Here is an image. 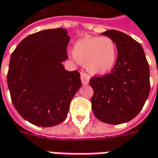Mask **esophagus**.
<instances>
[{
  "label": "esophagus",
  "instance_id": "esophagus-1",
  "mask_svg": "<svg viewBox=\"0 0 158 158\" xmlns=\"http://www.w3.org/2000/svg\"><path fill=\"white\" fill-rule=\"evenodd\" d=\"M80 79H81V82L83 83V84H88V82H89V79H90V76L85 72H81V74H80Z\"/></svg>",
  "mask_w": 158,
  "mask_h": 158
}]
</instances>
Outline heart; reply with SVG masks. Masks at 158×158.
I'll return each instance as SVG.
<instances>
[{
    "label": "heart",
    "instance_id": "obj_1",
    "mask_svg": "<svg viewBox=\"0 0 158 158\" xmlns=\"http://www.w3.org/2000/svg\"><path fill=\"white\" fill-rule=\"evenodd\" d=\"M72 56L93 74H104L112 70L118 58V48L107 36L79 40L72 48Z\"/></svg>",
    "mask_w": 158,
    "mask_h": 158
}]
</instances>
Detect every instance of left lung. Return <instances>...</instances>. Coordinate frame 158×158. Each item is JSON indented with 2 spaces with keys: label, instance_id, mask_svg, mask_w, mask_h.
Listing matches in <instances>:
<instances>
[{
  "label": "left lung",
  "instance_id": "1",
  "mask_svg": "<svg viewBox=\"0 0 158 158\" xmlns=\"http://www.w3.org/2000/svg\"><path fill=\"white\" fill-rule=\"evenodd\" d=\"M102 34L113 40L118 58L110 73L89 80L94 90L92 110L102 122L119 125L133 119L144 106L150 91L149 67L135 40L116 30Z\"/></svg>",
  "mask_w": 158,
  "mask_h": 158
}]
</instances>
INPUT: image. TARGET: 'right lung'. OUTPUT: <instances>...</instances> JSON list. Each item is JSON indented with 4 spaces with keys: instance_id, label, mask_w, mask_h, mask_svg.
<instances>
[{
    "instance_id": "add662e5",
    "label": "right lung",
    "mask_w": 158,
    "mask_h": 158,
    "mask_svg": "<svg viewBox=\"0 0 158 158\" xmlns=\"http://www.w3.org/2000/svg\"><path fill=\"white\" fill-rule=\"evenodd\" d=\"M70 38L63 28L24 38L11 54L7 75L12 103L32 125L56 126L67 118L70 102L81 86L78 71L64 70Z\"/></svg>"
}]
</instances>
